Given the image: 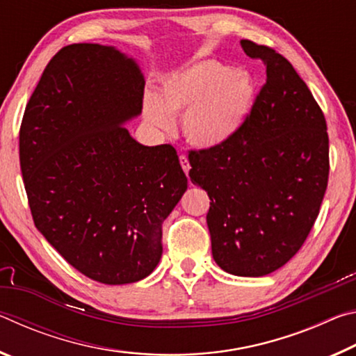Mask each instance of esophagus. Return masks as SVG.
<instances>
[{
    "mask_svg": "<svg viewBox=\"0 0 356 356\" xmlns=\"http://www.w3.org/2000/svg\"><path fill=\"white\" fill-rule=\"evenodd\" d=\"M179 161H180V166H182V170L185 171V174L186 176H188V172H190V161H188V156L186 155H180L179 156Z\"/></svg>",
    "mask_w": 356,
    "mask_h": 356,
    "instance_id": "esophagus-1",
    "label": "esophagus"
}]
</instances>
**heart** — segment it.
I'll return each instance as SVG.
<instances>
[{
  "instance_id": "1",
  "label": "heart",
  "mask_w": 356,
  "mask_h": 356,
  "mask_svg": "<svg viewBox=\"0 0 356 356\" xmlns=\"http://www.w3.org/2000/svg\"><path fill=\"white\" fill-rule=\"evenodd\" d=\"M254 100V83L242 70L213 59H202L174 74L161 84L160 95L146 91L143 110L147 122L160 130L174 127L184 113L182 130L193 146L210 149L227 143L242 127Z\"/></svg>"
}]
</instances>
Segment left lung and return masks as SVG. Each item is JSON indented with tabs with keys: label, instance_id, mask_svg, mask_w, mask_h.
Returning a JSON list of instances; mask_svg holds the SVG:
<instances>
[{
	"label": "left lung",
	"instance_id": "1",
	"mask_svg": "<svg viewBox=\"0 0 356 356\" xmlns=\"http://www.w3.org/2000/svg\"><path fill=\"white\" fill-rule=\"evenodd\" d=\"M267 81L240 130L218 147L190 150V179L207 191L215 262L237 276H264L297 254L328 184V134L321 106L287 59L242 40Z\"/></svg>",
	"mask_w": 356,
	"mask_h": 356
}]
</instances>
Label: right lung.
<instances>
[{
    "label": "right lung",
    "mask_w": 356,
    "mask_h": 356,
    "mask_svg": "<svg viewBox=\"0 0 356 356\" xmlns=\"http://www.w3.org/2000/svg\"><path fill=\"white\" fill-rule=\"evenodd\" d=\"M144 76L114 47L72 44L42 74L20 127V168L35 227L72 267L129 284L159 265L161 225L186 190L171 144L143 146L124 124Z\"/></svg>",
    "instance_id": "add662e5"
}]
</instances>
